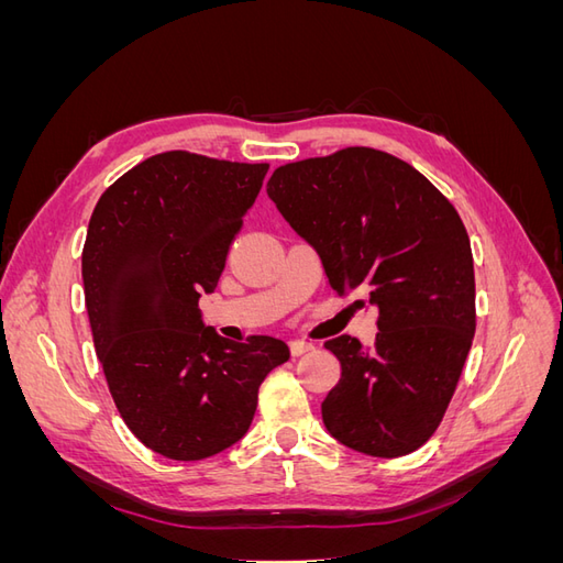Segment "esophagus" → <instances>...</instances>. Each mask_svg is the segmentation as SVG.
<instances>
[{
  "mask_svg": "<svg viewBox=\"0 0 563 563\" xmlns=\"http://www.w3.org/2000/svg\"><path fill=\"white\" fill-rule=\"evenodd\" d=\"M312 350H314V345L308 343V340H291V354L294 356H300V354L312 352Z\"/></svg>",
  "mask_w": 563,
  "mask_h": 563,
  "instance_id": "esophagus-1",
  "label": "esophagus"
}]
</instances>
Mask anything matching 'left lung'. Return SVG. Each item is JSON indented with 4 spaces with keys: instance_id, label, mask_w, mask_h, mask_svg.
Wrapping results in <instances>:
<instances>
[{
    "instance_id": "8db88e82",
    "label": "left lung",
    "mask_w": 563,
    "mask_h": 563,
    "mask_svg": "<svg viewBox=\"0 0 563 563\" xmlns=\"http://www.w3.org/2000/svg\"><path fill=\"white\" fill-rule=\"evenodd\" d=\"M267 197L317 251L333 291L362 288L378 308L371 350L350 335L323 343L340 362L321 404L327 430L376 457L420 449L446 413L476 327L470 236L453 203L373 147L284 164Z\"/></svg>"
}]
</instances>
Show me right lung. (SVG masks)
Listing matches in <instances>:
<instances>
[{"mask_svg": "<svg viewBox=\"0 0 563 563\" xmlns=\"http://www.w3.org/2000/svg\"><path fill=\"white\" fill-rule=\"evenodd\" d=\"M269 164L162 152L98 199L81 253L84 300L110 395L126 428L172 460L240 441L284 340L220 338L201 321L234 234Z\"/></svg>", "mask_w": 563, "mask_h": 563, "instance_id": "add662e5", "label": "right lung"}]
</instances>
